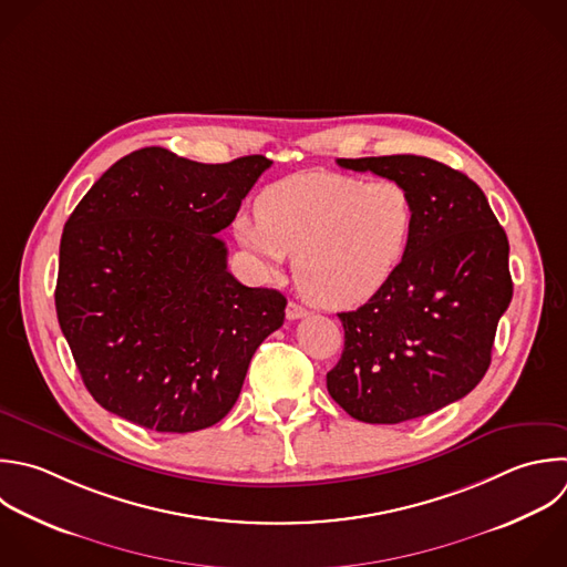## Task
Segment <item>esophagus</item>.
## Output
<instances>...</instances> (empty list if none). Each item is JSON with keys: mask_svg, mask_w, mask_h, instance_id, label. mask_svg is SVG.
I'll list each match as a JSON object with an SVG mask.
<instances>
[{"mask_svg": "<svg viewBox=\"0 0 567 567\" xmlns=\"http://www.w3.org/2000/svg\"><path fill=\"white\" fill-rule=\"evenodd\" d=\"M306 315H308V310H306L303 306L295 303V301H290V303L286 306V317H288L290 321H295V319H303Z\"/></svg>", "mask_w": 567, "mask_h": 567, "instance_id": "obj_1", "label": "esophagus"}]
</instances>
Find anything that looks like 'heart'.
I'll return each instance as SVG.
<instances>
[{"label":"heart","instance_id":"heart-1","mask_svg":"<svg viewBox=\"0 0 567 567\" xmlns=\"http://www.w3.org/2000/svg\"><path fill=\"white\" fill-rule=\"evenodd\" d=\"M233 228L270 270L295 255V279L310 301L352 308L379 295L401 268L416 204L408 186L390 177L301 173L268 186L257 215H237Z\"/></svg>","mask_w":567,"mask_h":567}]
</instances>
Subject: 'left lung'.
I'll list each match as a JSON object with an SVG mask.
<instances>
[{
  "label": "left lung",
  "mask_w": 567,
  "mask_h": 567,
  "mask_svg": "<svg viewBox=\"0 0 567 567\" xmlns=\"http://www.w3.org/2000/svg\"><path fill=\"white\" fill-rule=\"evenodd\" d=\"M408 186L416 204L410 250L368 303L339 312L346 341L330 396L363 423H401L445 408L483 379L512 301L507 237L483 190L416 155L337 159Z\"/></svg>",
  "instance_id": "obj_1"
}]
</instances>
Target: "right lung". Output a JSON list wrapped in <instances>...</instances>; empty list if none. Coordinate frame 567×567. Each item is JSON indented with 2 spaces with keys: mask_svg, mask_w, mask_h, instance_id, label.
<instances>
[{
  "mask_svg": "<svg viewBox=\"0 0 567 567\" xmlns=\"http://www.w3.org/2000/svg\"><path fill=\"white\" fill-rule=\"evenodd\" d=\"M270 159L199 164L151 146L113 164L69 217L55 308L84 385L155 432H195L239 399L286 297L228 272L217 237Z\"/></svg>",
  "mask_w": 567,
  "mask_h": 567,
  "instance_id": "right-lung-1",
  "label": "right lung"
}]
</instances>
